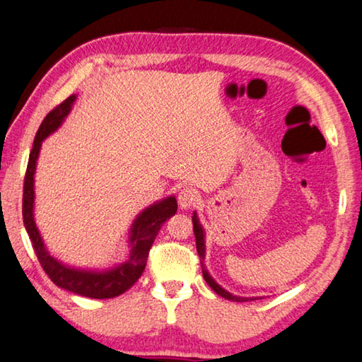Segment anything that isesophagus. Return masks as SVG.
I'll return each instance as SVG.
<instances>
[{
  "label": "esophagus",
  "instance_id": "34e87169",
  "mask_svg": "<svg viewBox=\"0 0 362 362\" xmlns=\"http://www.w3.org/2000/svg\"><path fill=\"white\" fill-rule=\"evenodd\" d=\"M199 200L197 192L194 189H182V191L177 194V204H180L181 210H189V208L195 205V202Z\"/></svg>",
  "mask_w": 362,
  "mask_h": 362
}]
</instances>
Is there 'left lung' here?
Segmentation results:
<instances>
[{
	"label": "left lung",
	"mask_w": 362,
	"mask_h": 362,
	"mask_svg": "<svg viewBox=\"0 0 362 362\" xmlns=\"http://www.w3.org/2000/svg\"><path fill=\"white\" fill-rule=\"evenodd\" d=\"M192 224H194V235H195V243H197V252L200 256V264H202V274H204L205 281L210 284L211 289L214 293L219 294L221 297H224L227 300H232V302H248V300H256L259 297H242V296H235L229 293V291L224 289L221 286L219 283H216V280L210 275V272H208L206 265H205V252H206V246H205V229L204 226L200 224V219H199V214L197 211H194L192 214Z\"/></svg>",
	"instance_id": "8db88e82"
}]
</instances>
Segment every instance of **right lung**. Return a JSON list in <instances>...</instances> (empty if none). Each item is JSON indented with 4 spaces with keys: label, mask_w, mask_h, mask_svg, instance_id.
<instances>
[{
    "label": "right lung",
    "mask_w": 362,
    "mask_h": 362,
    "mask_svg": "<svg viewBox=\"0 0 362 362\" xmlns=\"http://www.w3.org/2000/svg\"><path fill=\"white\" fill-rule=\"evenodd\" d=\"M76 95L68 97L62 105L50 111L44 117L42 124L37 129L33 141V149L30 152L27 175H25L23 185V224L27 229L28 237L33 243V248L42 269L49 275L57 286L66 289L69 293L90 297V299H111V297L120 296L127 289L135 284L141 276L148 261V255L152 243L157 237L165 221L176 214L177 204L175 195H168L162 200L146 206L144 210L136 214L127 235V245L129 252L122 262L112 264L110 267H78L60 261L44 243V238L37 229L35 221V173L37 157H40L42 141L52 135L65 122L68 114L71 112L76 101Z\"/></svg>",
    "instance_id": "obj_1"
}]
</instances>
